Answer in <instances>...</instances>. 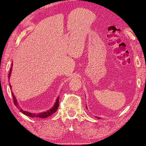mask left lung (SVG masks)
Wrapping results in <instances>:
<instances>
[{
  "label": "left lung",
  "mask_w": 146,
  "mask_h": 146,
  "mask_svg": "<svg viewBox=\"0 0 146 146\" xmlns=\"http://www.w3.org/2000/svg\"><path fill=\"white\" fill-rule=\"evenodd\" d=\"M98 119H100V118H98Z\"/></svg>",
  "instance_id": "obj_1"
}]
</instances>
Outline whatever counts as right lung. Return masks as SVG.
<instances>
[{
	"instance_id": "1",
	"label": "right lung",
	"mask_w": 146,
	"mask_h": 146,
	"mask_svg": "<svg viewBox=\"0 0 146 146\" xmlns=\"http://www.w3.org/2000/svg\"><path fill=\"white\" fill-rule=\"evenodd\" d=\"M11 67H13V63H12V65ZM11 71H12V67L10 69V71H9V79H10V77H11ZM10 88L11 89V86L10 84ZM11 94H12V96H13V102H14V104L16 106H17V108H19V106H18V102H17V100L13 92H11ZM58 104H59V97H58V98L56 99V102L54 103V106L50 109L47 110V111L46 112H41V113H32V112H27V111H25V110H22L21 108H20V111H21L22 113L25 114V115L28 116V117H30L32 118H41V119H44V118H46V117H48L49 116H50L51 114H54L55 112L56 111L57 109H58Z\"/></svg>"
}]
</instances>
